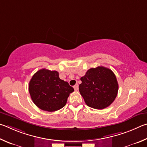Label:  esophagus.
Returning a JSON list of instances; mask_svg holds the SVG:
<instances>
[{"label":"esophagus","mask_w":147,"mask_h":147,"mask_svg":"<svg viewBox=\"0 0 147 147\" xmlns=\"http://www.w3.org/2000/svg\"><path fill=\"white\" fill-rule=\"evenodd\" d=\"M74 90H75L76 91L78 90V88H79V85H78V84H76V85H74Z\"/></svg>","instance_id":"1"}]
</instances>
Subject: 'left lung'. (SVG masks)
I'll use <instances>...</instances> for the list:
<instances>
[{"label": "left lung", "mask_w": 147, "mask_h": 147, "mask_svg": "<svg viewBox=\"0 0 147 147\" xmlns=\"http://www.w3.org/2000/svg\"><path fill=\"white\" fill-rule=\"evenodd\" d=\"M79 92L86 104L95 109L109 107L116 97L118 83L111 69L103 66L90 68L81 78Z\"/></svg>", "instance_id": "8db88e82"}]
</instances>
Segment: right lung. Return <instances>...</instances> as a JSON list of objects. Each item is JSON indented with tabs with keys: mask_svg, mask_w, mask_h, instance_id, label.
<instances>
[{
	"mask_svg": "<svg viewBox=\"0 0 147 147\" xmlns=\"http://www.w3.org/2000/svg\"><path fill=\"white\" fill-rule=\"evenodd\" d=\"M74 91L68 82L59 77L57 71L43 68L33 76L29 83V92L38 108L48 112L57 111L66 105L69 94Z\"/></svg>",
	"mask_w": 147,
	"mask_h": 147,
	"instance_id": "right-lung-1",
	"label": "right lung"
}]
</instances>
